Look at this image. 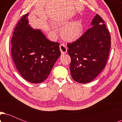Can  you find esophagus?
<instances>
[{"instance_id": "obj_1", "label": "esophagus", "mask_w": 122, "mask_h": 122, "mask_svg": "<svg viewBox=\"0 0 122 122\" xmlns=\"http://www.w3.org/2000/svg\"><path fill=\"white\" fill-rule=\"evenodd\" d=\"M60 51H61V54H65V53L67 52V47L64 44L60 45Z\"/></svg>"}]
</instances>
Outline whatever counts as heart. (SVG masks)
Instances as JSON below:
<instances>
[{"mask_svg":"<svg viewBox=\"0 0 122 122\" xmlns=\"http://www.w3.org/2000/svg\"><path fill=\"white\" fill-rule=\"evenodd\" d=\"M69 22V19H65L57 22L59 26H64L61 28L60 36L62 40L66 41L72 42L77 40L82 33V23L79 19H75Z\"/></svg>","mask_w":122,"mask_h":122,"instance_id":"heart-1","label":"heart"}]
</instances>
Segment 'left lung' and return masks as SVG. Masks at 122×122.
<instances>
[{
    "label": "left lung",
    "instance_id": "8db88e82",
    "mask_svg": "<svg viewBox=\"0 0 122 122\" xmlns=\"http://www.w3.org/2000/svg\"><path fill=\"white\" fill-rule=\"evenodd\" d=\"M91 25L79 40L68 45L71 76L79 83H88L97 76L106 66L110 50V33L103 19L96 14Z\"/></svg>",
    "mask_w": 122,
    "mask_h": 122
}]
</instances>
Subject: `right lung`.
I'll use <instances>...</instances> for the list:
<instances>
[{
  "mask_svg": "<svg viewBox=\"0 0 122 122\" xmlns=\"http://www.w3.org/2000/svg\"><path fill=\"white\" fill-rule=\"evenodd\" d=\"M29 15H23L15 28L11 55L20 75L37 84L47 79L61 52L59 43L48 40L40 29L29 25Z\"/></svg>",
  "mask_w": 122,
  "mask_h": 122,
  "instance_id": "right-lung-1",
  "label": "right lung"
}]
</instances>
